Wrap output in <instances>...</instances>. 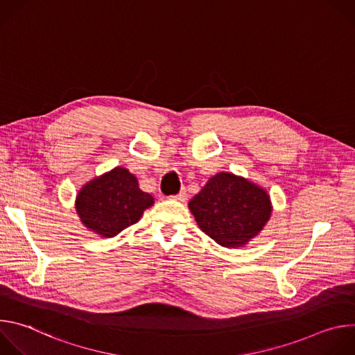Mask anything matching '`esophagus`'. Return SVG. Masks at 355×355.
Instances as JSON below:
<instances>
[{
    "mask_svg": "<svg viewBox=\"0 0 355 355\" xmlns=\"http://www.w3.org/2000/svg\"><path fill=\"white\" fill-rule=\"evenodd\" d=\"M171 198H173V199H175V200H181V202H184V200L188 198L185 188H184V189H181V191L177 193V195H173Z\"/></svg>",
    "mask_w": 355,
    "mask_h": 355,
    "instance_id": "esophagus-1",
    "label": "esophagus"
}]
</instances>
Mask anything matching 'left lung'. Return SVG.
<instances>
[{
	"mask_svg": "<svg viewBox=\"0 0 355 355\" xmlns=\"http://www.w3.org/2000/svg\"><path fill=\"white\" fill-rule=\"evenodd\" d=\"M198 226L223 247H243L270 220L272 207L266 189L248 180L219 173L189 200Z\"/></svg>",
	"mask_w": 355,
	"mask_h": 355,
	"instance_id": "left-lung-1",
	"label": "left lung"
}]
</instances>
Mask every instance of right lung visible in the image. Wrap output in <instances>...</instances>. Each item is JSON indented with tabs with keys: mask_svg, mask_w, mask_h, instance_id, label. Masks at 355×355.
<instances>
[{
	"mask_svg": "<svg viewBox=\"0 0 355 355\" xmlns=\"http://www.w3.org/2000/svg\"><path fill=\"white\" fill-rule=\"evenodd\" d=\"M155 198L139 188L137 178L123 167L87 182L76 198L77 214L91 232L114 237L135 225Z\"/></svg>",
	"mask_w": 355,
	"mask_h": 355,
	"instance_id": "obj_1",
	"label": "right lung"
}]
</instances>
